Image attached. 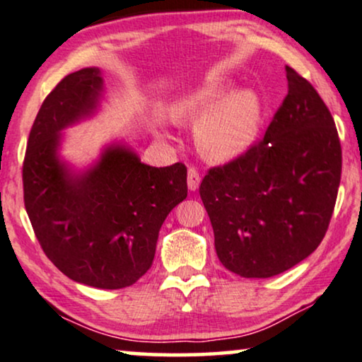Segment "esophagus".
I'll list each match as a JSON object with an SVG mask.
<instances>
[{
  "instance_id": "1",
  "label": "esophagus",
  "mask_w": 362,
  "mask_h": 362,
  "mask_svg": "<svg viewBox=\"0 0 362 362\" xmlns=\"http://www.w3.org/2000/svg\"><path fill=\"white\" fill-rule=\"evenodd\" d=\"M199 182H201V176L198 170H196L194 166L187 168V187H189L191 191H196L199 187Z\"/></svg>"
}]
</instances>
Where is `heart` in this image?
Segmentation results:
<instances>
[{
    "mask_svg": "<svg viewBox=\"0 0 362 362\" xmlns=\"http://www.w3.org/2000/svg\"><path fill=\"white\" fill-rule=\"evenodd\" d=\"M226 95V88L206 84L180 98L171 107L177 121H197L194 138L204 158L228 161L255 143L261 126V105L252 91Z\"/></svg>",
    "mask_w": 362,
    "mask_h": 362,
    "instance_id": "b5f03b06",
    "label": "heart"
}]
</instances>
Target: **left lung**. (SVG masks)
I'll return each instance as SVG.
<instances>
[{"label":"left lung","instance_id":"obj_1","mask_svg":"<svg viewBox=\"0 0 362 362\" xmlns=\"http://www.w3.org/2000/svg\"><path fill=\"white\" fill-rule=\"evenodd\" d=\"M288 95L266 134L209 168L199 194L221 264L241 278H271L321 244L334 211L342 151L331 111L286 66Z\"/></svg>","mask_w":362,"mask_h":362}]
</instances>
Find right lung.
I'll return each instance as SVG.
<instances>
[{"label": "right lung", "mask_w": 362, "mask_h": 362, "mask_svg": "<svg viewBox=\"0 0 362 362\" xmlns=\"http://www.w3.org/2000/svg\"><path fill=\"white\" fill-rule=\"evenodd\" d=\"M101 86L100 69L84 68L46 96L28 136L23 198L41 250L61 273L121 289L151 267L164 219L187 196V170L148 166L118 146L86 175L69 176L56 158L58 133L91 115Z\"/></svg>", "instance_id": "add662e5"}]
</instances>
